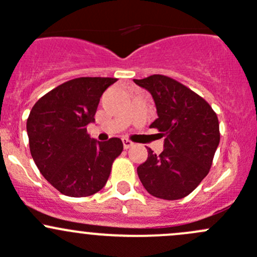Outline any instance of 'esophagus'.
Returning <instances> with one entry per match:
<instances>
[{"mask_svg": "<svg viewBox=\"0 0 257 257\" xmlns=\"http://www.w3.org/2000/svg\"><path fill=\"white\" fill-rule=\"evenodd\" d=\"M123 147L124 149H129L131 147H133V142H131L126 138H123Z\"/></svg>", "mask_w": 257, "mask_h": 257, "instance_id": "1", "label": "esophagus"}]
</instances>
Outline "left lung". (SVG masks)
<instances>
[{"label":"left lung","mask_w":257,"mask_h":257,"mask_svg":"<svg viewBox=\"0 0 257 257\" xmlns=\"http://www.w3.org/2000/svg\"><path fill=\"white\" fill-rule=\"evenodd\" d=\"M152 94L158 118L150 124L164 137L159 155L148 149L137 169L145 190L165 200H178L195 190L208 175L220 142L216 113L204 98L162 74L134 79Z\"/></svg>","instance_id":"1"}]
</instances>
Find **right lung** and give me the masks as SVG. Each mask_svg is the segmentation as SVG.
<instances>
[{
  "mask_svg": "<svg viewBox=\"0 0 257 257\" xmlns=\"http://www.w3.org/2000/svg\"><path fill=\"white\" fill-rule=\"evenodd\" d=\"M116 78L80 77L64 82L36 102L27 119L30 150L41 174L73 198L98 193L123 152L119 138L97 142L87 133L103 92Z\"/></svg>",
  "mask_w": 257,
  "mask_h": 257,
  "instance_id": "right-lung-1",
  "label": "right lung"
}]
</instances>
